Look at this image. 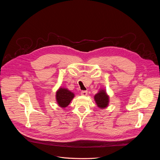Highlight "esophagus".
Segmentation results:
<instances>
[{
  "mask_svg": "<svg viewBox=\"0 0 160 160\" xmlns=\"http://www.w3.org/2000/svg\"><path fill=\"white\" fill-rule=\"evenodd\" d=\"M81 95L82 96H87V91L86 90H83L81 92Z\"/></svg>",
  "mask_w": 160,
  "mask_h": 160,
  "instance_id": "esophagus-1",
  "label": "esophagus"
}]
</instances>
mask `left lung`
I'll list each match as a JSON object with an SVG mask.
<instances>
[{"label": "left lung", "instance_id": "obj_1", "mask_svg": "<svg viewBox=\"0 0 160 160\" xmlns=\"http://www.w3.org/2000/svg\"><path fill=\"white\" fill-rule=\"evenodd\" d=\"M94 99L98 106L101 109L106 108L108 106L109 96L104 90H99V92L95 95Z\"/></svg>", "mask_w": 160, "mask_h": 160}]
</instances>
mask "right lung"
I'll return each mask as SVG.
<instances>
[{
	"label": "right lung",
	"instance_id": "add662e5",
	"mask_svg": "<svg viewBox=\"0 0 160 160\" xmlns=\"http://www.w3.org/2000/svg\"><path fill=\"white\" fill-rule=\"evenodd\" d=\"M74 94L64 88H60L56 92V101L61 108H66L74 98Z\"/></svg>",
	"mask_w": 160,
	"mask_h": 160
}]
</instances>
